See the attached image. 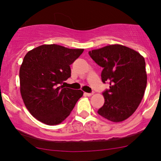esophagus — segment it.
I'll return each instance as SVG.
<instances>
[{
	"mask_svg": "<svg viewBox=\"0 0 161 161\" xmlns=\"http://www.w3.org/2000/svg\"><path fill=\"white\" fill-rule=\"evenodd\" d=\"M84 94H85L86 96H87V97H91L92 94H93V93H86V92H85Z\"/></svg>",
	"mask_w": 161,
	"mask_h": 161,
	"instance_id": "1",
	"label": "esophagus"
}]
</instances>
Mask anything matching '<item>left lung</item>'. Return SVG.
I'll return each mask as SVG.
<instances>
[{
  "label": "left lung",
  "instance_id": "left-lung-1",
  "mask_svg": "<svg viewBox=\"0 0 161 161\" xmlns=\"http://www.w3.org/2000/svg\"><path fill=\"white\" fill-rule=\"evenodd\" d=\"M89 54L103 68V82L110 85L103 93L105 103L97 113L111 122H123L136 111L144 97L147 80L144 58L118 44L92 50Z\"/></svg>",
  "mask_w": 161,
  "mask_h": 161
}]
</instances>
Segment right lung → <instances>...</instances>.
<instances>
[{"label": "right lung", "instance_id": "1", "mask_svg": "<svg viewBox=\"0 0 161 161\" xmlns=\"http://www.w3.org/2000/svg\"><path fill=\"white\" fill-rule=\"evenodd\" d=\"M84 49L43 45L28 51L19 68V89L30 114L47 125L61 124L69 115L81 90L60 86L71 76L69 65Z\"/></svg>", "mask_w": 161, "mask_h": 161}]
</instances>
